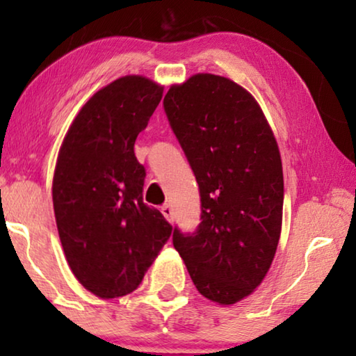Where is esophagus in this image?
Instances as JSON below:
<instances>
[{"mask_svg":"<svg viewBox=\"0 0 356 356\" xmlns=\"http://www.w3.org/2000/svg\"><path fill=\"white\" fill-rule=\"evenodd\" d=\"M160 211H162L163 217L167 218L168 222H173V209H172V206H170V204H163Z\"/></svg>","mask_w":356,"mask_h":356,"instance_id":"1","label":"esophagus"}]
</instances>
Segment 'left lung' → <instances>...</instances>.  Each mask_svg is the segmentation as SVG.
Instances as JSON below:
<instances>
[{
	"label": "left lung",
	"mask_w": 356,
	"mask_h": 356,
	"mask_svg": "<svg viewBox=\"0 0 356 356\" xmlns=\"http://www.w3.org/2000/svg\"><path fill=\"white\" fill-rule=\"evenodd\" d=\"M163 108L201 196V223L193 233L175 227L173 246L199 293L233 305L261 284L279 245V145L254 97L227 77L172 86Z\"/></svg>",
	"instance_id": "left-lung-1"
}]
</instances>
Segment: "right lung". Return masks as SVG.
Here are the masks:
<instances>
[{
  "instance_id": "add662e5",
  "label": "right lung",
  "mask_w": 356,
  "mask_h": 356,
  "mask_svg": "<svg viewBox=\"0 0 356 356\" xmlns=\"http://www.w3.org/2000/svg\"><path fill=\"white\" fill-rule=\"evenodd\" d=\"M162 94L143 76L113 81L82 106L58 154L53 209L63 250L76 279L100 298L138 289L172 235L143 201L145 168L134 155Z\"/></svg>"
}]
</instances>
